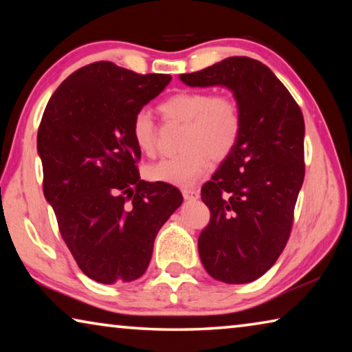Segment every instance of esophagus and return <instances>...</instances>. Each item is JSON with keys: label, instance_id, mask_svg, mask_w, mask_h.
<instances>
[{"label": "esophagus", "instance_id": "1", "mask_svg": "<svg viewBox=\"0 0 352 352\" xmlns=\"http://www.w3.org/2000/svg\"><path fill=\"white\" fill-rule=\"evenodd\" d=\"M182 194L184 200H197L200 197V192L197 189H190V188H184L182 189Z\"/></svg>", "mask_w": 352, "mask_h": 352}]
</instances>
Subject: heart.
Returning <instances> with one entry per match:
<instances>
[{
	"instance_id": "heart-1",
	"label": "heart",
	"mask_w": 352,
	"mask_h": 352,
	"mask_svg": "<svg viewBox=\"0 0 352 352\" xmlns=\"http://www.w3.org/2000/svg\"><path fill=\"white\" fill-rule=\"evenodd\" d=\"M162 115L169 121L184 124L180 147L175 157L160 160L146 169L147 178L178 186H188L208 169V157L222 162L241 140L243 118L237 100L211 91H178L160 104ZM130 133L142 153L157 151V124L147 110L133 115Z\"/></svg>"
}]
</instances>
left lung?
Instances as JSON below:
<instances>
[{
	"instance_id": "1",
	"label": "left lung",
	"mask_w": 352,
	"mask_h": 352,
	"mask_svg": "<svg viewBox=\"0 0 352 352\" xmlns=\"http://www.w3.org/2000/svg\"><path fill=\"white\" fill-rule=\"evenodd\" d=\"M189 87L222 85L241 105V140L201 188L211 219L199 236L201 264L226 284H245L275 264L289 241L305 180V119L269 67L228 57L197 73Z\"/></svg>"
}]
</instances>
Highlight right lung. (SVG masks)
Masks as SVG:
<instances>
[{"label":"right lung","mask_w":352,"mask_h":352,"mask_svg":"<svg viewBox=\"0 0 352 352\" xmlns=\"http://www.w3.org/2000/svg\"><path fill=\"white\" fill-rule=\"evenodd\" d=\"M169 74H136L94 62L65 79L37 133L43 194L79 269L102 284L142 276L158 231L182 205L172 184L140 180L133 115Z\"/></svg>","instance_id":"right-lung-1"}]
</instances>
